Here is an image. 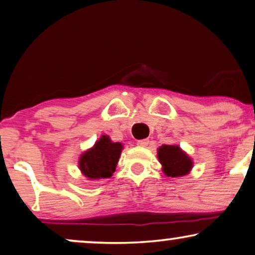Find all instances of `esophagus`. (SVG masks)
Listing matches in <instances>:
<instances>
[{
    "label": "esophagus",
    "instance_id": "1",
    "mask_svg": "<svg viewBox=\"0 0 255 255\" xmlns=\"http://www.w3.org/2000/svg\"><path fill=\"white\" fill-rule=\"evenodd\" d=\"M148 144H149V140H148V138H144V140L137 141V145H140V147H147Z\"/></svg>",
    "mask_w": 255,
    "mask_h": 255
}]
</instances>
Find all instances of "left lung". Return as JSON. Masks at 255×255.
<instances>
[{
    "label": "left lung",
    "instance_id": "obj_1",
    "mask_svg": "<svg viewBox=\"0 0 255 255\" xmlns=\"http://www.w3.org/2000/svg\"><path fill=\"white\" fill-rule=\"evenodd\" d=\"M157 157L162 164V171L168 177L186 176L193 167L191 157L176 144H162L157 149Z\"/></svg>",
    "mask_w": 255,
    "mask_h": 255
}]
</instances>
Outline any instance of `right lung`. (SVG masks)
Returning a JSON list of instances; mask_svg holds the SVG:
<instances>
[{"mask_svg":"<svg viewBox=\"0 0 255 255\" xmlns=\"http://www.w3.org/2000/svg\"><path fill=\"white\" fill-rule=\"evenodd\" d=\"M124 144L113 142L108 135H101L92 148L80 155L78 167L85 177L90 181L110 178L117 169Z\"/></svg>","mask_w":255,"mask_h":255,"instance_id":"1","label":"right lung"}]
</instances>
